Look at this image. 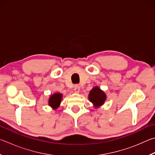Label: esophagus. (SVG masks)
Listing matches in <instances>:
<instances>
[{
    "instance_id": "esophagus-1",
    "label": "esophagus",
    "mask_w": 155,
    "mask_h": 155,
    "mask_svg": "<svg viewBox=\"0 0 155 155\" xmlns=\"http://www.w3.org/2000/svg\"><path fill=\"white\" fill-rule=\"evenodd\" d=\"M74 90L76 93H79L80 91V86L78 85H75L74 87Z\"/></svg>"
}]
</instances>
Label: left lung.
Segmentation results:
<instances>
[{
	"mask_svg": "<svg viewBox=\"0 0 155 155\" xmlns=\"http://www.w3.org/2000/svg\"><path fill=\"white\" fill-rule=\"evenodd\" d=\"M89 99L94 104L95 106L102 105L106 100V95L99 87H95L93 88L89 95Z\"/></svg>",
	"mask_w": 155,
	"mask_h": 155,
	"instance_id": "obj_1",
	"label": "left lung"
}]
</instances>
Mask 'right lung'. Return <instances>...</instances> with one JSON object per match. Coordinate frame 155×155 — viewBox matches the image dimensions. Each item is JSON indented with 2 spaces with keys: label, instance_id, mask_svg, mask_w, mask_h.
I'll list each match as a JSON object with an SVG mask.
<instances>
[{
  "label": "right lung",
  "instance_id": "right-lung-1",
  "mask_svg": "<svg viewBox=\"0 0 155 155\" xmlns=\"http://www.w3.org/2000/svg\"><path fill=\"white\" fill-rule=\"evenodd\" d=\"M61 97H62V95L61 94H59V93H56V94L51 95L50 97L49 101V106H51L54 109L57 108L61 102Z\"/></svg>",
  "mask_w": 155,
  "mask_h": 155
}]
</instances>
